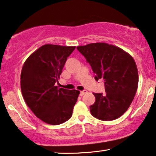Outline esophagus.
<instances>
[{
	"instance_id": "obj_1",
	"label": "esophagus",
	"mask_w": 156,
	"mask_h": 156,
	"mask_svg": "<svg viewBox=\"0 0 156 156\" xmlns=\"http://www.w3.org/2000/svg\"><path fill=\"white\" fill-rule=\"evenodd\" d=\"M86 93H87V90H81V91H80V95H83L86 94Z\"/></svg>"
}]
</instances>
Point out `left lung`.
<instances>
[{
	"label": "left lung",
	"instance_id": "obj_1",
	"mask_svg": "<svg viewBox=\"0 0 156 156\" xmlns=\"http://www.w3.org/2000/svg\"><path fill=\"white\" fill-rule=\"evenodd\" d=\"M86 58L95 79L104 80L105 93H93L91 115L101 120L117 119L131 104L138 86L136 63L129 53L105 43H94L77 47Z\"/></svg>",
	"mask_w": 156,
	"mask_h": 156
}]
</instances>
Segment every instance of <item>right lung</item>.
<instances>
[{
    "instance_id": "add662e5",
    "label": "right lung",
    "mask_w": 156,
    "mask_h": 156,
    "mask_svg": "<svg viewBox=\"0 0 156 156\" xmlns=\"http://www.w3.org/2000/svg\"><path fill=\"white\" fill-rule=\"evenodd\" d=\"M76 46L45 44L33 52L23 66L20 88L35 115L51 125H59L72 116L80 91L58 88L66 60Z\"/></svg>"
}]
</instances>
